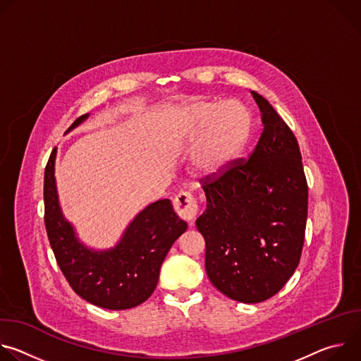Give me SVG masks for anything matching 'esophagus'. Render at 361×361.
<instances>
[{
	"instance_id": "esophagus-1",
	"label": "esophagus",
	"mask_w": 361,
	"mask_h": 361,
	"mask_svg": "<svg viewBox=\"0 0 361 361\" xmlns=\"http://www.w3.org/2000/svg\"><path fill=\"white\" fill-rule=\"evenodd\" d=\"M174 210L177 213V216L188 223H192L197 217L198 213V207H197V201L194 200V197L190 192H180L174 202Z\"/></svg>"
}]
</instances>
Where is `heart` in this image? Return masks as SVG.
<instances>
[{"mask_svg": "<svg viewBox=\"0 0 361 361\" xmlns=\"http://www.w3.org/2000/svg\"><path fill=\"white\" fill-rule=\"evenodd\" d=\"M180 124L184 140L198 142L192 167L204 178H217L234 166L254 130L252 114L240 99H192L181 107Z\"/></svg>", "mask_w": 361, "mask_h": 361, "instance_id": "heart-1", "label": "heart"}]
</instances>
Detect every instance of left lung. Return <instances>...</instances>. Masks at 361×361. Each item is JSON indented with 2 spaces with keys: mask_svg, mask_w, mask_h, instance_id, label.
Instances as JSON below:
<instances>
[{
  "mask_svg": "<svg viewBox=\"0 0 361 361\" xmlns=\"http://www.w3.org/2000/svg\"><path fill=\"white\" fill-rule=\"evenodd\" d=\"M263 133L248 161L202 185L207 207L195 220L205 270L227 297L262 302L295 271L304 244L308 190L293 131L257 91Z\"/></svg>",
  "mask_w": 361,
  "mask_h": 361,
  "instance_id": "8db88e82",
  "label": "left lung"
}]
</instances>
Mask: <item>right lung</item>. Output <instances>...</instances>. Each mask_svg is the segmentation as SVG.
I'll list each match as a JSON object with an SVG mask.
<instances>
[{"instance_id":"1","label":"right lung","mask_w":361,"mask_h":361,"mask_svg":"<svg viewBox=\"0 0 361 361\" xmlns=\"http://www.w3.org/2000/svg\"><path fill=\"white\" fill-rule=\"evenodd\" d=\"M90 113L77 118V128ZM57 147L44 174L45 228L57 263L73 290L85 301L127 310L144 302L156 290L161 264L174 241L187 230L170 200L148 204L126 227L114 247L95 250L80 241L74 226L64 217L56 181Z\"/></svg>"}]
</instances>
